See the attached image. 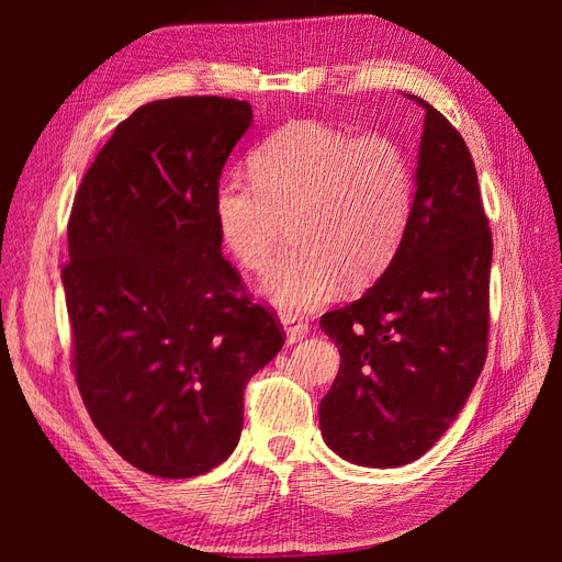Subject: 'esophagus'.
<instances>
[{
    "label": "esophagus",
    "mask_w": 562,
    "mask_h": 562,
    "mask_svg": "<svg viewBox=\"0 0 562 562\" xmlns=\"http://www.w3.org/2000/svg\"><path fill=\"white\" fill-rule=\"evenodd\" d=\"M281 326L285 328V342L288 345L300 342V339L310 333L307 318H302L297 314H281Z\"/></svg>",
    "instance_id": "34e87169"
}]
</instances>
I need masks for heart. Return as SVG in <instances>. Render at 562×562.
<instances>
[{
	"label": "heart",
	"mask_w": 562,
	"mask_h": 562,
	"mask_svg": "<svg viewBox=\"0 0 562 562\" xmlns=\"http://www.w3.org/2000/svg\"><path fill=\"white\" fill-rule=\"evenodd\" d=\"M250 171L215 187V225L236 262L262 271L291 220L295 248L262 283L277 307L314 310L342 277L366 285L394 260L415 206V171L396 138L297 119L267 135Z\"/></svg>",
	"instance_id": "heart-1"
}]
</instances>
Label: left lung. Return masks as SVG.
Wrapping results in <instances>:
<instances>
[{"mask_svg": "<svg viewBox=\"0 0 562 562\" xmlns=\"http://www.w3.org/2000/svg\"><path fill=\"white\" fill-rule=\"evenodd\" d=\"M415 206L375 285L321 316L339 370L321 401L328 448L351 464H411L448 431L479 380L490 328L492 234L462 135L427 100Z\"/></svg>", "mask_w": 562, "mask_h": 562, "instance_id": "obj_1", "label": "left lung"}]
</instances>
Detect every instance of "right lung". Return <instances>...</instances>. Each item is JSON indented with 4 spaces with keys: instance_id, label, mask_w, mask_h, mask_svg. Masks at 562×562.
<instances>
[{
    "instance_id": "right-lung-1",
    "label": "right lung",
    "mask_w": 562,
    "mask_h": 562,
    "mask_svg": "<svg viewBox=\"0 0 562 562\" xmlns=\"http://www.w3.org/2000/svg\"><path fill=\"white\" fill-rule=\"evenodd\" d=\"M252 124L246 100L135 110L83 176L63 267L83 405L128 464L192 479L234 452L244 389L283 347L223 258L213 196Z\"/></svg>"
}]
</instances>
